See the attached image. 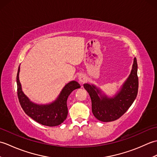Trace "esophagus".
<instances>
[{"label":"esophagus","mask_w":157,"mask_h":157,"mask_svg":"<svg viewBox=\"0 0 157 157\" xmlns=\"http://www.w3.org/2000/svg\"><path fill=\"white\" fill-rule=\"evenodd\" d=\"M78 79L79 82L81 83H84L86 80H87V78H86V76L84 74H81L79 75V76L78 77Z\"/></svg>","instance_id":"esophagus-1"}]
</instances>
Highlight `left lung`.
I'll return each instance as SVG.
<instances>
[{
  "label": "left lung",
  "instance_id": "8db88e82",
  "mask_svg": "<svg viewBox=\"0 0 157 157\" xmlns=\"http://www.w3.org/2000/svg\"><path fill=\"white\" fill-rule=\"evenodd\" d=\"M137 71V60L135 57L129 78L123 84L121 91L112 98H109L106 96H101L100 98V91L95 86L88 84H84V88L90 96L92 111L96 119L103 122L115 121L128 111L138 94Z\"/></svg>",
  "mask_w": 157,
  "mask_h": 157
}]
</instances>
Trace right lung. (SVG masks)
Listing matches in <instances>:
<instances>
[{"label":"right lung","instance_id":"add662e5","mask_svg":"<svg viewBox=\"0 0 157 157\" xmlns=\"http://www.w3.org/2000/svg\"><path fill=\"white\" fill-rule=\"evenodd\" d=\"M19 67L17 74V96L20 105L24 112L34 121L43 125L52 127L61 124L68 114L67 105L68 96L74 90L80 88V85L75 81H72L65 86L55 102L46 105H36L29 101L22 92L19 79Z\"/></svg>","mask_w":157,"mask_h":157}]
</instances>
